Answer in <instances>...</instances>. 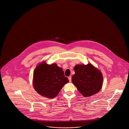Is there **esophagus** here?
Returning <instances> with one entry per match:
<instances>
[{"label":"esophagus","instance_id":"34e87169","mask_svg":"<svg viewBox=\"0 0 129 129\" xmlns=\"http://www.w3.org/2000/svg\"><path fill=\"white\" fill-rule=\"evenodd\" d=\"M68 79H69V81L70 82L72 81V77L71 76H69L68 77Z\"/></svg>","mask_w":129,"mask_h":129}]
</instances>
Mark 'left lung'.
<instances>
[{
	"mask_svg": "<svg viewBox=\"0 0 129 129\" xmlns=\"http://www.w3.org/2000/svg\"><path fill=\"white\" fill-rule=\"evenodd\" d=\"M72 81L85 97L96 94L102 88L103 77L101 72L92 64L76 65Z\"/></svg>",
	"mask_w": 129,
	"mask_h": 129,
	"instance_id": "obj_1",
	"label": "left lung"
}]
</instances>
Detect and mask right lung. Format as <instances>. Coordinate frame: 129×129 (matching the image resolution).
Instances as JSON below:
<instances>
[{"instance_id": "add662e5", "label": "right lung", "mask_w": 129, "mask_h": 129, "mask_svg": "<svg viewBox=\"0 0 129 129\" xmlns=\"http://www.w3.org/2000/svg\"><path fill=\"white\" fill-rule=\"evenodd\" d=\"M69 82L62 69L56 64L48 65L43 62L37 66L34 72V89L41 95L48 98L56 96Z\"/></svg>"}]
</instances>
